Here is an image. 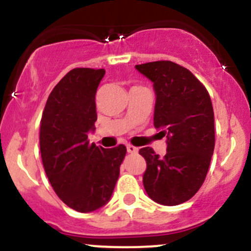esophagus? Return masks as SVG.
<instances>
[{"label": "esophagus", "mask_w": 251, "mask_h": 251, "mask_svg": "<svg viewBox=\"0 0 251 251\" xmlns=\"http://www.w3.org/2000/svg\"><path fill=\"white\" fill-rule=\"evenodd\" d=\"M127 151H128V153H131V154H136L138 151V148H136V147H133V146H131V144H128V146H127Z\"/></svg>", "instance_id": "esophagus-1"}]
</instances>
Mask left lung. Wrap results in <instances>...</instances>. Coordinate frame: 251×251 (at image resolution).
Returning a JSON list of instances; mask_svg holds the SVG:
<instances>
[{
	"instance_id": "left-lung-1",
	"label": "left lung",
	"mask_w": 251,
	"mask_h": 251,
	"mask_svg": "<svg viewBox=\"0 0 251 251\" xmlns=\"http://www.w3.org/2000/svg\"><path fill=\"white\" fill-rule=\"evenodd\" d=\"M153 82L154 126L166 136V154L159 158L144 147L143 186L151 201L174 206L189 201L203 184L215 148V119L206 88L188 69L170 62L136 65Z\"/></svg>"
}]
</instances>
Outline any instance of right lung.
Listing matches in <instances>:
<instances>
[{"label":"right lung","mask_w":251,"mask_h":251,"mask_svg":"<svg viewBox=\"0 0 251 251\" xmlns=\"http://www.w3.org/2000/svg\"><path fill=\"white\" fill-rule=\"evenodd\" d=\"M104 69L76 68L55 85L40 125V149L53 189L69 207L92 212L110 201L126 147L90 144L97 120L96 92Z\"/></svg>","instance_id":"1"}]
</instances>
